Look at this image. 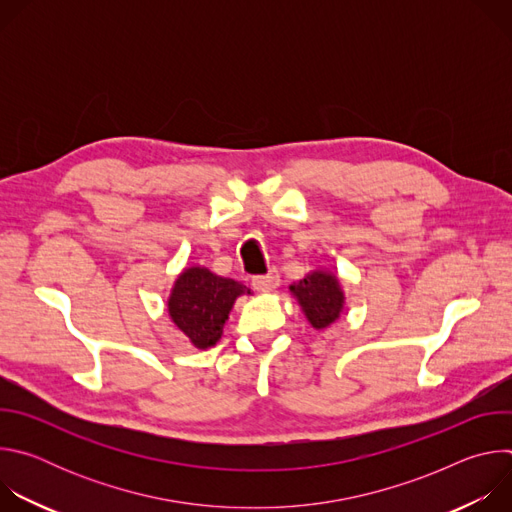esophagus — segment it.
<instances>
[{"label": "esophagus", "instance_id": "obj_1", "mask_svg": "<svg viewBox=\"0 0 512 512\" xmlns=\"http://www.w3.org/2000/svg\"><path fill=\"white\" fill-rule=\"evenodd\" d=\"M279 285V273L271 269L267 275H257L253 277V287L257 291H273Z\"/></svg>", "mask_w": 512, "mask_h": 512}]
</instances>
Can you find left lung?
I'll list each match as a JSON object with an SVG mask.
<instances>
[{
	"instance_id": "8db88e82",
	"label": "left lung",
	"mask_w": 512,
	"mask_h": 512,
	"mask_svg": "<svg viewBox=\"0 0 512 512\" xmlns=\"http://www.w3.org/2000/svg\"><path fill=\"white\" fill-rule=\"evenodd\" d=\"M289 291L314 330L328 328L344 312V291L332 271H310L304 279L291 283Z\"/></svg>"
}]
</instances>
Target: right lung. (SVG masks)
<instances>
[{
	"mask_svg": "<svg viewBox=\"0 0 512 512\" xmlns=\"http://www.w3.org/2000/svg\"><path fill=\"white\" fill-rule=\"evenodd\" d=\"M253 291L243 283L221 277L206 267L190 265L174 281L168 314L194 348H210L223 336L225 322L239 296Z\"/></svg>",
	"mask_w": 512,
	"mask_h": 512,
	"instance_id": "right-lung-1",
	"label": "right lung"
}]
</instances>
